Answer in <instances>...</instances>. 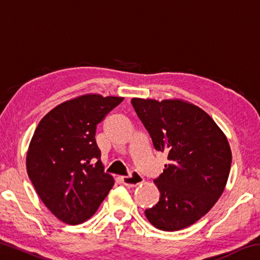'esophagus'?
Returning <instances> with one entry per match:
<instances>
[{
	"label": "esophagus",
	"mask_w": 260,
	"mask_h": 260,
	"mask_svg": "<svg viewBox=\"0 0 260 260\" xmlns=\"http://www.w3.org/2000/svg\"><path fill=\"white\" fill-rule=\"evenodd\" d=\"M121 181L127 187H136L144 181L142 175L138 172H132L127 177H121Z\"/></svg>",
	"instance_id": "esophagus-1"
}]
</instances>
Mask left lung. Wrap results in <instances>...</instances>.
Returning a JSON list of instances; mask_svg holds the SVG:
<instances>
[{"label": "left lung", "mask_w": 260, "mask_h": 260, "mask_svg": "<svg viewBox=\"0 0 260 260\" xmlns=\"http://www.w3.org/2000/svg\"><path fill=\"white\" fill-rule=\"evenodd\" d=\"M131 102L153 147L169 159L153 180L159 201L144 213L158 230H183L208 213L225 189L232 164L227 138L208 113L184 101Z\"/></svg>", "instance_id": "8db88e82"}]
</instances>
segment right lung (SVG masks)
Here are the masks:
<instances>
[{
  "instance_id": "1",
  "label": "right lung",
  "mask_w": 260,
  "mask_h": 260,
  "mask_svg": "<svg viewBox=\"0 0 260 260\" xmlns=\"http://www.w3.org/2000/svg\"><path fill=\"white\" fill-rule=\"evenodd\" d=\"M122 98L83 95L48 112L30 141L28 178L51 213L69 225L89 219L114 184L104 173L96 127Z\"/></svg>"
}]
</instances>
